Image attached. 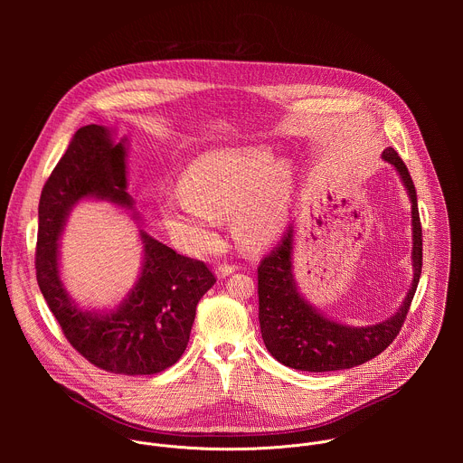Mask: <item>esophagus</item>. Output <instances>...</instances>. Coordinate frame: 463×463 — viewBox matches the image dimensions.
Masks as SVG:
<instances>
[{
    "label": "esophagus",
    "instance_id": "34e87169",
    "mask_svg": "<svg viewBox=\"0 0 463 463\" xmlns=\"http://www.w3.org/2000/svg\"><path fill=\"white\" fill-rule=\"evenodd\" d=\"M234 271H238V266H229V263H218V266H216V277L218 279H225V277L232 275Z\"/></svg>",
    "mask_w": 463,
    "mask_h": 463
}]
</instances>
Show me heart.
Returning <instances> with one entry per match:
<instances>
[{"label": "heart", "instance_id": "1", "mask_svg": "<svg viewBox=\"0 0 463 463\" xmlns=\"http://www.w3.org/2000/svg\"><path fill=\"white\" fill-rule=\"evenodd\" d=\"M293 174L266 146L211 150L190 163L181 192L168 194L159 214L179 245L200 254L218 241L222 222L232 218L236 236L249 247L275 241L286 229Z\"/></svg>", "mask_w": 463, "mask_h": 463}]
</instances>
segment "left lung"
Here are the masks:
<instances>
[{"label":"left lung","instance_id":"8db88e82","mask_svg":"<svg viewBox=\"0 0 463 463\" xmlns=\"http://www.w3.org/2000/svg\"><path fill=\"white\" fill-rule=\"evenodd\" d=\"M383 159L398 170L412 203V286L390 318L373 326H346L324 317L297 289L293 279V236L288 227L279 245L258 266V318L261 339L282 364L302 372H334L363 364L398 337L411 309L423 266V238L418 195L407 165L393 148Z\"/></svg>","mask_w":463,"mask_h":463}]
</instances>
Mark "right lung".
Wrapping results in <instances>:
<instances>
[{"instance_id":"right-lung-1","label":"right lung","mask_w":463,"mask_h":463,"mask_svg":"<svg viewBox=\"0 0 463 463\" xmlns=\"http://www.w3.org/2000/svg\"><path fill=\"white\" fill-rule=\"evenodd\" d=\"M126 188V139L115 143L109 128L82 126L40 195L36 280L65 339L82 357L111 373L152 375L186 350L195 306L216 282L205 263L139 231L141 275L117 309L79 307L60 279L58 240L73 207L102 200L134 209Z\"/></svg>"}]
</instances>
